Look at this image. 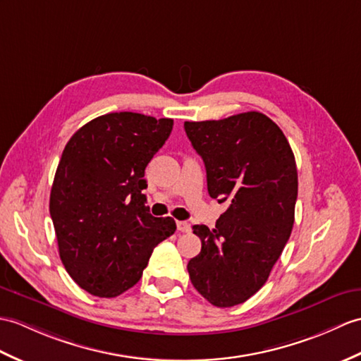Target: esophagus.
<instances>
[{"mask_svg":"<svg viewBox=\"0 0 361 361\" xmlns=\"http://www.w3.org/2000/svg\"><path fill=\"white\" fill-rule=\"evenodd\" d=\"M177 229H178V232L188 233V232H190V224L188 221H177Z\"/></svg>","mask_w":361,"mask_h":361,"instance_id":"1","label":"esophagus"}]
</instances>
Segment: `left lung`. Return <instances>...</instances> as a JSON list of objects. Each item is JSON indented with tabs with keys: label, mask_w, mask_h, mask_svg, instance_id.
I'll return each mask as SVG.
<instances>
[{
	"label": "left lung",
	"mask_w": 361,
	"mask_h": 361,
	"mask_svg": "<svg viewBox=\"0 0 361 361\" xmlns=\"http://www.w3.org/2000/svg\"><path fill=\"white\" fill-rule=\"evenodd\" d=\"M184 130L204 161L209 195L228 203L214 229L194 226L201 252L188 263L190 281L216 307L245 303L290 237L298 194L294 152L259 112L186 121Z\"/></svg>",
	"instance_id": "1"
}]
</instances>
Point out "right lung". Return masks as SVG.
I'll return each instance as SVG.
<instances>
[{"label":"right lung","mask_w":361,"mask_h":361,"mask_svg":"<svg viewBox=\"0 0 361 361\" xmlns=\"http://www.w3.org/2000/svg\"><path fill=\"white\" fill-rule=\"evenodd\" d=\"M173 120L135 112L98 116L73 133L50 190L66 271L89 294L112 298L137 284L154 247L177 229L149 214L145 169Z\"/></svg>","instance_id":"1"}]
</instances>
